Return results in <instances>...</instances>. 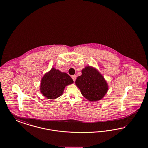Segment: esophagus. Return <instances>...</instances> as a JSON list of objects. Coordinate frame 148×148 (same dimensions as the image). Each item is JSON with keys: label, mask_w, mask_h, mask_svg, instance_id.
<instances>
[{"label": "esophagus", "mask_w": 148, "mask_h": 148, "mask_svg": "<svg viewBox=\"0 0 148 148\" xmlns=\"http://www.w3.org/2000/svg\"><path fill=\"white\" fill-rule=\"evenodd\" d=\"M72 79L73 80V81H75L76 79V75H73V76H72Z\"/></svg>", "instance_id": "34e87169"}]
</instances>
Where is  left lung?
Segmentation results:
<instances>
[{"label":"left lung","instance_id":"left-lung-1","mask_svg":"<svg viewBox=\"0 0 148 148\" xmlns=\"http://www.w3.org/2000/svg\"><path fill=\"white\" fill-rule=\"evenodd\" d=\"M82 75L75 81L76 86L82 95L87 100L97 101L107 93L108 85L103 76L92 67H86L82 70Z\"/></svg>","mask_w":148,"mask_h":148}]
</instances>
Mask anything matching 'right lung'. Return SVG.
Segmentation results:
<instances>
[{"mask_svg":"<svg viewBox=\"0 0 148 148\" xmlns=\"http://www.w3.org/2000/svg\"><path fill=\"white\" fill-rule=\"evenodd\" d=\"M73 83V80L67 73L53 68L42 79L40 92L49 99L57 98L62 94L66 86Z\"/></svg>","mask_w":148,"mask_h":148,"instance_id":"obj_1","label":"right lung"}]
</instances>
